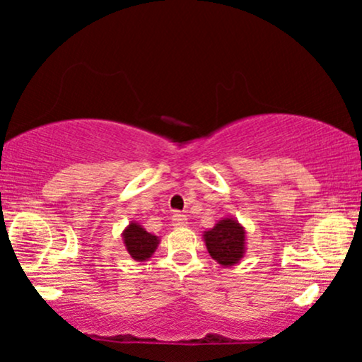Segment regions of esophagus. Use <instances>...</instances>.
Instances as JSON below:
<instances>
[{
  "mask_svg": "<svg viewBox=\"0 0 362 362\" xmlns=\"http://www.w3.org/2000/svg\"><path fill=\"white\" fill-rule=\"evenodd\" d=\"M189 224V218L182 213H173L172 216V226L173 228H184Z\"/></svg>",
  "mask_w": 362,
  "mask_h": 362,
  "instance_id": "34e87169",
  "label": "esophagus"
}]
</instances>
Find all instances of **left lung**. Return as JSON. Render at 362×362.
I'll return each mask as SVG.
<instances>
[{
  "label": "left lung",
  "mask_w": 362,
  "mask_h": 362,
  "mask_svg": "<svg viewBox=\"0 0 362 362\" xmlns=\"http://www.w3.org/2000/svg\"><path fill=\"white\" fill-rule=\"evenodd\" d=\"M206 248L221 267H231L242 262L247 252V230L233 216L221 218L211 230L204 231Z\"/></svg>",
  "instance_id": "obj_1"
}]
</instances>
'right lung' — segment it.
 Here are the masks:
<instances>
[{
  "mask_svg": "<svg viewBox=\"0 0 362 362\" xmlns=\"http://www.w3.org/2000/svg\"><path fill=\"white\" fill-rule=\"evenodd\" d=\"M122 242L129 255L138 262H146L156 252L160 238L155 235L148 233L139 223L131 221L124 228Z\"/></svg>",
  "mask_w": 362,
  "mask_h": 362,
  "instance_id": "right-lung-1",
  "label": "right lung"
}]
</instances>
